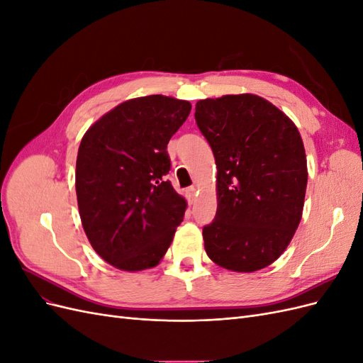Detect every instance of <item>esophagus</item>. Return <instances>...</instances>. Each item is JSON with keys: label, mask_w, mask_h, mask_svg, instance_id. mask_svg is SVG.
<instances>
[{"label": "esophagus", "mask_w": 363, "mask_h": 363, "mask_svg": "<svg viewBox=\"0 0 363 363\" xmlns=\"http://www.w3.org/2000/svg\"><path fill=\"white\" fill-rule=\"evenodd\" d=\"M196 194H199V189H196V186H191V188L188 189V199H189V201L192 203V201H195V196H196Z\"/></svg>", "instance_id": "obj_1"}]
</instances>
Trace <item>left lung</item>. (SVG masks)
I'll return each instance as SVG.
<instances>
[{
  "mask_svg": "<svg viewBox=\"0 0 363 363\" xmlns=\"http://www.w3.org/2000/svg\"><path fill=\"white\" fill-rule=\"evenodd\" d=\"M195 121L218 169L216 216L203 228L207 256L235 272L267 268L301 221L307 160L300 131L255 94L200 100Z\"/></svg>",
  "mask_w": 363,
  "mask_h": 363,
  "instance_id": "obj_1",
  "label": "left lung"
}]
</instances>
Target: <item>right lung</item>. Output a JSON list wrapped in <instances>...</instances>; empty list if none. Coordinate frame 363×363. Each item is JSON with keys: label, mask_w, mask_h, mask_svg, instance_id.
<instances>
[{"label": "right lung", "mask_w": 363, "mask_h": 363, "mask_svg": "<svg viewBox=\"0 0 363 363\" xmlns=\"http://www.w3.org/2000/svg\"><path fill=\"white\" fill-rule=\"evenodd\" d=\"M192 104L164 95L131 98L87 128L75 164L77 203L96 255L121 271L157 267L188 203L164 175L167 145Z\"/></svg>", "instance_id": "add662e5"}]
</instances>
